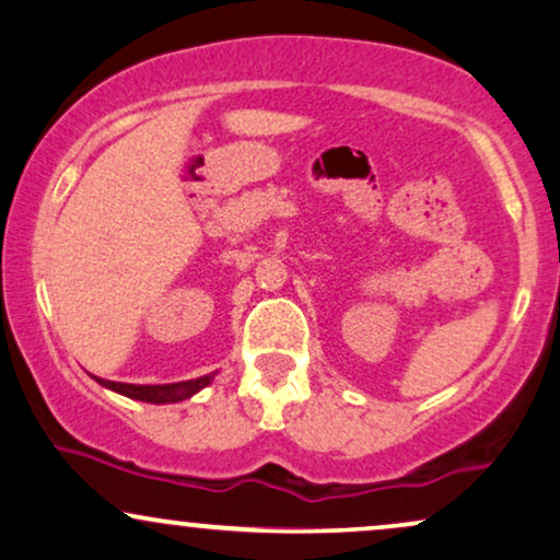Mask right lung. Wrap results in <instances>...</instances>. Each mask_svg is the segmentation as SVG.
Instances as JSON below:
<instances>
[{
    "label": "right lung",
    "mask_w": 560,
    "mask_h": 560,
    "mask_svg": "<svg viewBox=\"0 0 560 560\" xmlns=\"http://www.w3.org/2000/svg\"><path fill=\"white\" fill-rule=\"evenodd\" d=\"M215 374H207L199 378H189V382H176V384H121V382H108V378H98L95 382L106 389L119 392V395L129 397V399H140V402H150V405H171V402H182V399L195 397L199 389H205L207 384H212Z\"/></svg>",
    "instance_id": "obj_1"
}]
</instances>
